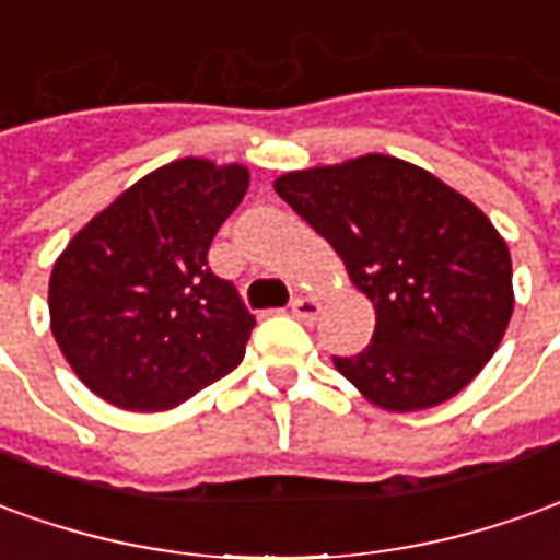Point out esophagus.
Listing matches in <instances>:
<instances>
[{"label":"esophagus","mask_w":560,"mask_h":560,"mask_svg":"<svg viewBox=\"0 0 560 560\" xmlns=\"http://www.w3.org/2000/svg\"><path fill=\"white\" fill-rule=\"evenodd\" d=\"M291 312L296 315L300 320H315L320 315V303L315 300V296H293L291 300Z\"/></svg>","instance_id":"34e87169"}]
</instances>
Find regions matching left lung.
I'll use <instances>...</instances> for the list:
<instances>
[{
  "mask_svg": "<svg viewBox=\"0 0 560 560\" xmlns=\"http://www.w3.org/2000/svg\"><path fill=\"white\" fill-rule=\"evenodd\" d=\"M276 194L334 245L375 308L373 342L334 358L336 370L388 412L430 409L467 388L515 303L510 248L482 209L388 154L288 172Z\"/></svg>",
  "mask_w": 560,
  "mask_h": 560,
  "instance_id": "8db88e82",
  "label": "left lung"
}]
</instances>
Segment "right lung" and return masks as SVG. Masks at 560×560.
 Here are the masks:
<instances>
[{
  "instance_id": "obj_1",
  "label": "right lung",
  "mask_w": 560,
  "mask_h": 560,
  "mask_svg": "<svg viewBox=\"0 0 560 560\" xmlns=\"http://www.w3.org/2000/svg\"><path fill=\"white\" fill-rule=\"evenodd\" d=\"M245 190L240 163L175 160L127 187L57 257L50 330L96 397L160 412L240 366L254 315L209 269V245Z\"/></svg>"
}]
</instances>
